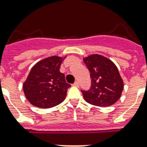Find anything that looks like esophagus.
I'll list each match as a JSON object with an SVG mask.
<instances>
[{
	"label": "esophagus",
	"instance_id": "esophagus-1",
	"mask_svg": "<svg viewBox=\"0 0 147 147\" xmlns=\"http://www.w3.org/2000/svg\"><path fill=\"white\" fill-rule=\"evenodd\" d=\"M73 86H76V87H79L80 86V83H79L78 81H76V82H75L73 84Z\"/></svg>",
	"mask_w": 147,
	"mask_h": 147
}]
</instances>
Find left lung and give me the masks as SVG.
I'll list each match as a JSON object with an SVG mask.
<instances>
[{"label":"left lung","instance_id":"obj_1","mask_svg":"<svg viewBox=\"0 0 147 147\" xmlns=\"http://www.w3.org/2000/svg\"><path fill=\"white\" fill-rule=\"evenodd\" d=\"M92 79L88 90H81L86 101L98 107L113 105L119 99L124 87L118 69L110 59L92 55L83 59Z\"/></svg>","mask_w":147,"mask_h":147}]
</instances>
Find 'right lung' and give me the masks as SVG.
I'll return each instance as SVG.
<instances>
[{"instance_id": "right-lung-1", "label": "right lung", "mask_w": 147, "mask_h": 147, "mask_svg": "<svg viewBox=\"0 0 147 147\" xmlns=\"http://www.w3.org/2000/svg\"><path fill=\"white\" fill-rule=\"evenodd\" d=\"M62 59L52 56L37 62L31 68L23 85L25 97L32 105L50 108L65 100L71 85L59 71Z\"/></svg>"}]
</instances>
